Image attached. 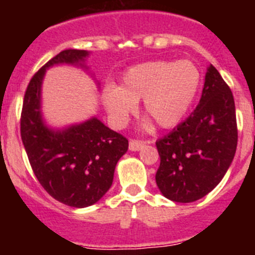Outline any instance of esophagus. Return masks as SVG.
Listing matches in <instances>:
<instances>
[{
    "label": "esophagus",
    "instance_id": "1",
    "mask_svg": "<svg viewBox=\"0 0 255 255\" xmlns=\"http://www.w3.org/2000/svg\"><path fill=\"white\" fill-rule=\"evenodd\" d=\"M148 141H143V140H136V139H131L129 141V149L132 150V152H138L140 150L141 148L147 144Z\"/></svg>",
    "mask_w": 255,
    "mask_h": 255
}]
</instances>
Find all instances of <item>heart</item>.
<instances>
[{"mask_svg": "<svg viewBox=\"0 0 255 255\" xmlns=\"http://www.w3.org/2000/svg\"><path fill=\"white\" fill-rule=\"evenodd\" d=\"M200 83L202 74L191 61H150L126 70L121 87L107 85L102 101L111 120L121 126L143 100L144 112L168 129L188 115Z\"/></svg>", "mask_w": 255, "mask_h": 255, "instance_id": "b5f03b06", "label": "heart"}]
</instances>
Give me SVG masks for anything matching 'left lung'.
Segmentation results:
<instances>
[{"instance_id":"left-lung-1","label":"left lung","mask_w":255,"mask_h":255,"mask_svg":"<svg viewBox=\"0 0 255 255\" xmlns=\"http://www.w3.org/2000/svg\"><path fill=\"white\" fill-rule=\"evenodd\" d=\"M155 145L161 158L155 182L172 202H195L224 179L236 152L238 126L233 92L213 65L194 112Z\"/></svg>"}]
</instances>
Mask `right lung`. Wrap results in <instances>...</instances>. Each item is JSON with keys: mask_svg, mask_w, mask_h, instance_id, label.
Returning <instances> with one entry per match:
<instances>
[{"mask_svg": "<svg viewBox=\"0 0 255 255\" xmlns=\"http://www.w3.org/2000/svg\"><path fill=\"white\" fill-rule=\"evenodd\" d=\"M89 52L65 49L31 78L22 103L20 132L35 177L51 197L75 208L97 203L111 188L115 167L129 141L97 117L55 129L42 115V83L46 70L73 65L87 70ZM97 85H100L97 83Z\"/></svg>", "mask_w": 255, "mask_h": 255, "instance_id": "right-lung-1", "label": "right lung"}]
</instances>
